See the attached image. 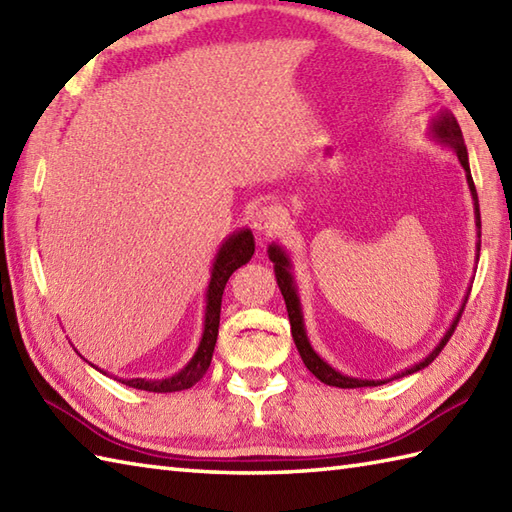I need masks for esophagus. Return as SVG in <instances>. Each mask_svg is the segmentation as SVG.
<instances>
[{"label": "esophagus", "instance_id": "34e87169", "mask_svg": "<svg viewBox=\"0 0 512 512\" xmlns=\"http://www.w3.org/2000/svg\"><path fill=\"white\" fill-rule=\"evenodd\" d=\"M279 224H281V217L275 206H262V209H257L253 215V228L259 237H268L277 233Z\"/></svg>", "mask_w": 512, "mask_h": 512}]
</instances>
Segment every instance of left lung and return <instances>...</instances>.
Instances as JSON below:
<instances>
[{
  "label": "left lung",
  "mask_w": 512,
  "mask_h": 512,
  "mask_svg": "<svg viewBox=\"0 0 512 512\" xmlns=\"http://www.w3.org/2000/svg\"><path fill=\"white\" fill-rule=\"evenodd\" d=\"M429 138L436 140L438 145L442 147H449L455 156H458L460 165L466 173V184H469V191H471V198H473V211H475V226H477V242H475V259H480V237H482V222H480V204H477V191H475V184H473V176H471V167H469V151H466L464 145V138H462V129L455 121V116L449 110H440L436 116L431 118V125H429ZM268 257L270 262L275 266V279H277V286L281 290V295H284L286 301V308H288V319H290V332H292V339H295L297 350L301 354V361L306 363V367L310 372L317 376L321 383L330 385V387H341V389H356V387H378V385H385L389 380L394 378H402L407 374L413 372H420V369L427 367L429 363H433V358H436L442 347L447 345V341L451 339V334L455 330V325H458L460 317H462V310L466 306V299H469V292H466V297L462 301V306L455 314L449 330L444 332V336L440 339V343L433 347V350L418 361L416 365L405 367L402 372L394 374L391 378H354V376H347L341 374L339 369H334L330 363H325L323 358L314 352V347L310 345L308 339V332H306V323H303V310H301V299H299V288H297V281H295V273H292V262H290V255L286 253L284 246L279 244H270L268 246Z\"/></svg>",
  "instance_id": "left-lung-1"
}]
</instances>
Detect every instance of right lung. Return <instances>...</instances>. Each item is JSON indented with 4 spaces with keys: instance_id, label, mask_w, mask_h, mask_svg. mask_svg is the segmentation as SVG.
<instances>
[{
    "instance_id": "obj_1",
    "label": "right lung",
    "mask_w": 512,
    "mask_h": 512,
    "mask_svg": "<svg viewBox=\"0 0 512 512\" xmlns=\"http://www.w3.org/2000/svg\"><path fill=\"white\" fill-rule=\"evenodd\" d=\"M253 253H255V237L250 228H239V231L228 235L220 244V248H217L213 266H211V279L204 295L206 306H204L202 339H200L198 350H195V354L191 356V361L184 365L180 372H176L169 378H121V383L143 389V391H158V394L182 391L198 383V380L206 374V369H209L211 358H213L217 328H220V308H222V295H224L226 281L239 266L250 262Z\"/></svg>"
}]
</instances>
